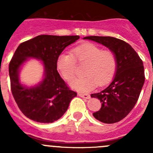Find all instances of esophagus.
<instances>
[{
  "label": "esophagus",
  "instance_id": "34e87169",
  "mask_svg": "<svg viewBox=\"0 0 153 153\" xmlns=\"http://www.w3.org/2000/svg\"><path fill=\"white\" fill-rule=\"evenodd\" d=\"M79 96L81 97H83L84 99H90V95L88 93H79Z\"/></svg>",
  "mask_w": 153,
  "mask_h": 153
}]
</instances>
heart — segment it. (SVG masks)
I'll return each instance as SVG.
<instances>
[{
	"label": "heart",
	"mask_w": 153,
	"mask_h": 153,
	"mask_svg": "<svg viewBox=\"0 0 153 153\" xmlns=\"http://www.w3.org/2000/svg\"><path fill=\"white\" fill-rule=\"evenodd\" d=\"M77 63L86 64L85 76L74 79L70 83L73 88L79 91H89L99 83L104 86L109 83L117 70V57L113 51L103 50L94 44H84L73 50L72 53H62L58 56L56 67L67 81L74 79Z\"/></svg>",
	"instance_id": "1"
}]
</instances>
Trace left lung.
Instances as JSON below:
<instances>
[{
  "mask_svg": "<svg viewBox=\"0 0 153 153\" xmlns=\"http://www.w3.org/2000/svg\"><path fill=\"white\" fill-rule=\"evenodd\" d=\"M108 47L116 53L117 70L109 86L91 97L98 98L102 106L93 117L104 123H115L125 118L137 102L145 82L143 60L128 43L112 36H86Z\"/></svg>",
  "mask_w": 153,
  "mask_h": 153,
  "instance_id": "1",
  "label": "left lung"
}]
</instances>
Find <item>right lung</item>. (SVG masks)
<instances>
[{
	"label": "right lung",
	"instance_id": "add662e5",
	"mask_svg": "<svg viewBox=\"0 0 153 153\" xmlns=\"http://www.w3.org/2000/svg\"><path fill=\"white\" fill-rule=\"evenodd\" d=\"M79 36L39 35L21 43L9 63L10 89L19 109L30 120L50 123L67 111L76 93L70 89L56 70L58 56ZM42 60L45 78L37 86L26 88L19 81V69L27 58Z\"/></svg>",
	"mask_w": 153,
	"mask_h": 153
}]
</instances>
